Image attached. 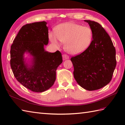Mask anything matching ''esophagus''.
I'll list each match as a JSON object with an SVG mask.
<instances>
[{"label": "esophagus", "instance_id": "obj_1", "mask_svg": "<svg viewBox=\"0 0 125 125\" xmlns=\"http://www.w3.org/2000/svg\"><path fill=\"white\" fill-rule=\"evenodd\" d=\"M62 57H63V60H68V59L69 58V57L68 56V55H65V54H64V55H62Z\"/></svg>", "mask_w": 125, "mask_h": 125}]
</instances>
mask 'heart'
<instances>
[{
    "instance_id": "1",
    "label": "heart",
    "mask_w": 125,
    "mask_h": 125,
    "mask_svg": "<svg viewBox=\"0 0 125 125\" xmlns=\"http://www.w3.org/2000/svg\"><path fill=\"white\" fill-rule=\"evenodd\" d=\"M93 31L88 26L74 22H65L58 25L55 33L49 34V39L53 44L59 45V40L64 44V49L71 55H79L86 51L93 39Z\"/></svg>"
}]
</instances>
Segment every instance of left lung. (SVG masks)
Masks as SVG:
<instances>
[{
  "instance_id": "obj_1",
  "label": "left lung",
  "mask_w": 125,
  "mask_h": 125,
  "mask_svg": "<svg viewBox=\"0 0 125 125\" xmlns=\"http://www.w3.org/2000/svg\"><path fill=\"white\" fill-rule=\"evenodd\" d=\"M93 31L90 47L71 58L74 77L81 87L88 91L100 89L112 80L116 65V50L108 34L100 24L84 20Z\"/></svg>"
}]
</instances>
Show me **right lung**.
Instances as JSON below:
<instances>
[{"label": "right lung", "instance_id": "1", "mask_svg": "<svg viewBox=\"0 0 125 125\" xmlns=\"http://www.w3.org/2000/svg\"><path fill=\"white\" fill-rule=\"evenodd\" d=\"M45 21L27 24L20 29L11 46L10 65L16 79L35 92L49 90L56 80V70L62 63L61 52L46 51L48 27ZM27 54L29 58H25Z\"/></svg>", "mask_w": 125, "mask_h": 125}]
</instances>
